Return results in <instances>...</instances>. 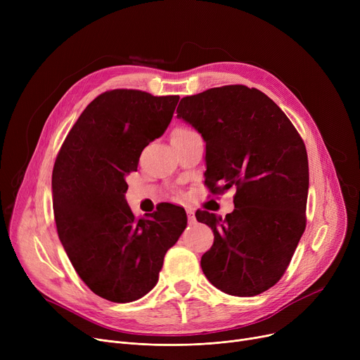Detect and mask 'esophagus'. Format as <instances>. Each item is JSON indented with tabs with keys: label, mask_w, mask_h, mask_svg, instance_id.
Instances as JSON below:
<instances>
[{
	"label": "esophagus",
	"mask_w": 360,
	"mask_h": 360,
	"mask_svg": "<svg viewBox=\"0 0 360 360\" xmlns=\"http://www.w3.org/2000/svg\"><path fill=\"white\" fill-rule=\"evenodd\" d=\"M186 214H188V223L190 224H194L195 223V214H194V210H186Z\"/></svg>",
	"instance_id": "34e87169"
}]
</instances>
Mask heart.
Returning <instances> with one entry per match:
<instances>
[{"mask_svg": "<svg viewBox=\"0 0 360 360\" xmlns=\"http://www.w3.org/2000/svg\"><path fill=\"white\" fill-rule=\"evenodd\" d=\"M178 132H182V131H188V129H176Z\"/></svg>", "mask_w": 360, "mask_h": 360, "instance_id": "b5f03b06", "label": "heart"}]
</instances>
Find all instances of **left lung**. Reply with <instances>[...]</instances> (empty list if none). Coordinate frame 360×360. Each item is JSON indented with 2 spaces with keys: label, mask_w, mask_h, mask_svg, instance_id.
<instances>
[{
  "label": "left lung",
  "mask_w": 360,
  "mask_h": 360,
  "mask_svg": "<svg viewBox=\"0 0 360 360\" xmlns=\"http://www.w3.org/2000/svg\"><path fill=\"white\" fill-rule=\"evenodd\" d=\"M178 118L205 141V184L212 193L236 186L224 219L195 213L214 233L201 269L233 296L269 290L285 274L307 226L308 155L289 118L269 96L223 86L181 99Z\"/></svg>",
  "instance_id": "left-lung-1"
}]
</instances>
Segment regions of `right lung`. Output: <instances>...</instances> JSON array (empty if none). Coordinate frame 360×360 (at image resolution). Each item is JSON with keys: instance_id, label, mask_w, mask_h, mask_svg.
<instances>
[{"instance_id": "1", "label": "right lung", "mask_w": 360, "mask_h": 360, "mask_svg": "<svg viewBox=\"0 0 360 360\" xmlns=\"http://www.w3.org/2000/svg\"><path fill=\"white\" fill-rule=\"evenodd\" d=\"M179 96L141 90L102 93L79 117L52 170V205L60 240L80 278L117 304L156 286L166 251L186 228L181 207L163 202L136 219L125 200L127 175L143 148L163 136Z\"/></svg>"}]
</instances>
